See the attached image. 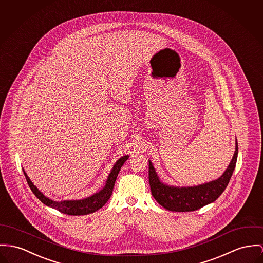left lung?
<instances>
[{"label":"left lung","mask_w":263,"mask_h":263,"mask_svg":"<svg viewBox=\"0 0 263 263\" xmlns=\"http://www.w3.org/2000/svg\"><path fill=\"white\" fill-rule=\"evenodd\" d=\"M238 154L237 140H235V151L227 169L215 180L199 184L196 186H173L162 182L157 172L149 160V183L151 193L155 200L165 209L176 212L194 211L203 206L214 202L227 187L234 171Z\"/></svg>","instance_id":"obj_1"}]
</instances>
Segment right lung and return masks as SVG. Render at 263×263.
<instances>
[{
  "mask_svg": "<svg viewBox=\"0 0 263 263\" xmlns=\"http://www.w3.org/2000/svg\"><path fill=\"white\" fill-rule=\"evenodd\" d=\"M129 158V155H125L122 156L121 158H119L116 163L114 164L105 186L102 188L100 191L94 193L93 195L86 197V198H82V199H76V200H62V201H55L50 199L49 197L45 196L40 190L34 185V183L31 181V179L28 177L27 173L24 171L25 177L27 179V182L31 188V190L33 191V193L35 194V196L40 200L41 202L44 203L45 205L54 208L58 211H60L64 214H68V215H87L90 213H93L95 211H97L98 209L102 208L105 203L109 200V198L112 195V191H113V187L116 181V178L118 176V173L121 169L122 165L125 163V161Z\"/></svg>",
  "mask_w": 263,
  "mask_h": 263,
  "instance_id": "right-lung-1",
  "label": "right lung"
}]
</instances>
